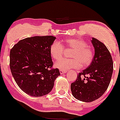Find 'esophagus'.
<instances>
[{"mask_svg": "<svg viewBox=\"0 0 120 120\" xmlns=\"http://www.w3.org/2000/svg\"><path fill=\"white\" fill-rule=\"evenodd\" d=\"M59 72H60V74H64L65 73V72H67V71H64V70H59Z\"/></svg>", "mask_w": 120, "mask_h": 120, "instance_id": "34e87169", "label": "esophagus"}]
</instances>
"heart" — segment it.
<instances>
[{
	"label": "heart",
	"mask_w": 120,
	"mask_h": 120,
	"mask_svg": "<svg viewBox=\"0 0 120 120\" xmlns=\"http://www.w3.org/2000/svg\"><path fill=\"white\" fill-rule=\"evenodd\" d=\"M64 49L72 50L70 56L72 59H64L55 65L56 67L64 71L77 69L80 67H87L94 59V50L82 38H66L62 41V45L53 42L50 45L49 52L53 59L59 61L63 56Z\"/></svg>",
	"instance_id": "obj_1"
}]
</instances>
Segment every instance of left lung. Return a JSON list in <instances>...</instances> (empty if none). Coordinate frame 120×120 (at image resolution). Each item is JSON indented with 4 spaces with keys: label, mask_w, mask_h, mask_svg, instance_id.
<instances>
[{
    "label": "left lung",
    "mask_w": 120,
    "mask_h": 120,
    "mask_svg": "<svg viewBox=\"0 0 120 120\" xmlns=\"http://www.w3.org/2000/svg\"><path fill=\"white\" fill-rule=\"evenodd\" d=\"M94 59L86 69L77 75L71 84L73 96L79 101L90 102L98 99L107 90L113 72L111 53L102 42L92 38Z\"/></svg>",
    "instance_id": "8db88e82"
}]
</instances>
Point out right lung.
I'll return each mask as SVG.
<instances>
[{"label": "right lung", "mask_w": 120, "mask_h": 120, "mask_svg": "<svg viewBox=\"0 0 120 120\" xmlns=\"http://www.w3.org/2000/svg\"><path fill=\"white\" fill-rule=\"evenodd\" d=\"M56 37L34 36L19 40L10 51L9 65L17 85L27 94L39 97L49 93L60 75L49 52Z\"/></svg>", "instance_id": "right-lung-1"}]
</instances>
